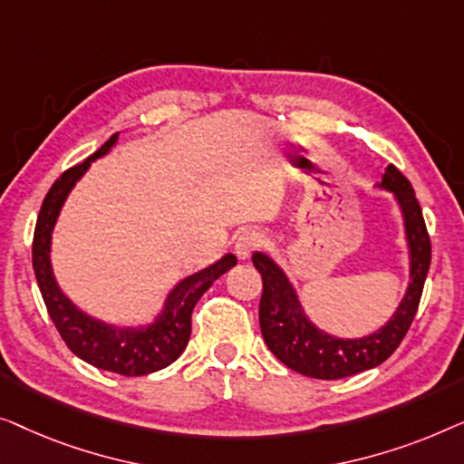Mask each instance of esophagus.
Here are the masks:
<instances>
[{"instance_id":"1","label":"esophagus","mask_w":464,"mask_h":464,"mask_svg":"<svg viewBox=\"0 0 464 464\" xmlns=\"http://www.w3.org/2000/svg\"><path fill=\"white\" fill-rule=\"evenodd\" d=\"M260 244H263V235L258 231L247 229V231H241L237 237H235L233 247H235V254H237V258L246 260Z\"/></svg>"}]
</instances>
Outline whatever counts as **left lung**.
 Here are the masks:
<instances>
[{
    "label": "left lung",
    "mask_w": 464,
    "mask_h": 464,
    "mask_svg": "<svg viewBox=\"0 0 464 464\" xmlns=\"http://www.w3.org/2000/svg\"><path fill=\"white\" fill-rule=\"evenodd\" d=\"M376 187L393 193L401 210L410 254V284L389 322L372 334L338 338L319 330L306 317L295 285L282 266L265 252L252 254V263L263 277V296L258 306L260 332L271 353L298 374L336 381L376 368L400 347L419 309L430 265V239L420 204L410 180L393 164L387 166Z\"/></svg>",
    "instance_id": "1"
}]
</instances>
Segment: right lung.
I'll return each instance as SVG.
<instances>
[{"label": "right lung", "mask_w": 464, "mask_h": 464, "mask_svg": "<svg viewBox=\"0 0 464 464\" xmlns=\"http://www.w3.org/2000/svg\"><path fill=\"white\" fill-rule=\"evenodd\" d=\"M117 139H120V132L111 136L86 161L63 172L61 179H56L54 185L50 187L35 225L34 271L45 309H48L58 334L80 360L88 362L94 368L115 372V374L145 376L179 360L187 347L188 336H191V313L195 304L220 276H225L231 266L237 265V258L233 254H225L214 265L180 279L169 290L160 315L147 325L121 328V325L104 324L77 309L61 290L54 271H52V231H54L58 214H61L71 188L86 174L94 160L107 155L111 147H115Z\"/></svg>", "instance_id": "obj_1"}]
</instances>
